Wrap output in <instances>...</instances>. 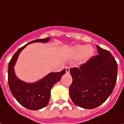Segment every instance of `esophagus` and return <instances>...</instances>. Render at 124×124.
Returning a JSON list of instances; mask_svg holds the SVG:
<instances>
[{"label": "esophagus", "mask_w": 124, "mask_h": 124, "mask_svg": "<svg viewBox=\"0 0 124 124\" xmlns=\"http://www.w3.org/2000/svg\"><path fill=\"white\" fill-rule=\"evenodd\" d=\"M65 71H66V73H69V71H70V68L69 67H65Z\"/></svg>", "instance_id": "1"}]
</instances>
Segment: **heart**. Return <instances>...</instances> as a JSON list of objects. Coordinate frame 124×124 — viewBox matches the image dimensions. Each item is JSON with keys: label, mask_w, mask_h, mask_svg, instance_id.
Wrapping results in <instances>:
<instances>
[{"label": "heart", "mask_w": 124, "mask_h": 124, "mask_svg": "<svg viewBox=\"0 0 124 124\" xmlns=\"http://www.w3.org/2000/svg\"><path fill=\"white\" fill-rule=\"evenodd\" d=\"M94 50L93 48L90 46L86 45H76L74 46L70 51L71 57L74 58L82 57V61H85L90 59L93 55Z\"/></svg>", "instance_id": "b5f03b06"}]
</instances>
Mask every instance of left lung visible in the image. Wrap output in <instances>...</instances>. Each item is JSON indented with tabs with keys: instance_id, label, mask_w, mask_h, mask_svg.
<instances>
[{
	"instance_id": "8db88e82",
	"label": "left lung",
	"mask_w": 124,
	"mask_h": 124,
	"mask_svg": "<svg viewBox=\"0 0 124 124\" xmlns=\"http://www.w3.org/2000/svg\"><path fill=\"white\" fill-rule=\"evenodd\" d=\"M98 55L70 69L69 95L76 106L93 109L104 103L116 84L118 64L111 53L97 46Z\"/></svg>"
}]
</instances>
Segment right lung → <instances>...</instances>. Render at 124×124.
I'll return each instance as SVG.
<instances>
[{"mask_svg": "<svg viewBox=\"0 0 124 124\" xmlns=\"http://www.w3.org/2000/svg\"><path fill=\"white\" fill-rule=\"evenodd\" d=\"M50 38L36 39L19 48L9 62L8 83L10 90L16 101L23 107L31 110H39L48 105L50 99L51 89L60 81L65 73V69L59 72H50L45 77L35 83H29L20 80L15 73V66L19 54L29 44L36 42L47 43Z\"/></svg>", "mask_w": 124, "mask_h": 124, "instance_id": "1", "label": "right lung"}]
</instances>
